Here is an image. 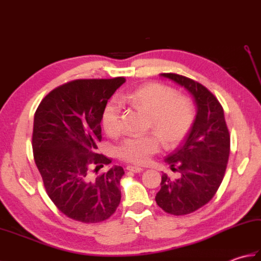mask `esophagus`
<instances>
[{
    "label": "esophagus",
    "mask_w": 261,
    "mask_h": 261,
    "mask_svg": "<svg viewBox=\"0 0 261 261\" xmlns=\"http://www.w3.org/2000/svg\"><path fill=\"white\" fill-rule=\"evenodd\" d=\"M126 170L132 171V173H141L143 168L138 167V166H126Z\"/></svg>",
    "instance_id": "obj_1"
}]
</instances>
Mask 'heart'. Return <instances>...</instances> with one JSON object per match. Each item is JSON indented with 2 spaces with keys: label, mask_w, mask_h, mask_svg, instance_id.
Wrapping results in <instances>:
<instances>
[{
  "label": "heart",
  "mask_w": 261,
  "mask_h": 261,
  "mask_svg": "<svg viewBox=\"0 0 261 261\" xmlns=\"http://www.w3.org/2000/svg\"><path fill=\"white\" fill-rule=\"evenodd\" d=\"M120 102L129 103L149 113L148 124L153 127L167 146L180 142L190 132L195 119L193 104L185 96L176 95L173 88L150 83L127 95L120 96ZM102 124L107 134L116 137L121 134L120 108L111 102L104 109ZM162 140L157 134L130 137L122 141L118 148L121 159L136 165H145L152 154L159 151Z\"/></svg>",
  "instance_id": "obj_1"
}]
</instances>
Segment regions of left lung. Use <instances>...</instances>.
Here are the masks:
<instances>
[{"label": "left lung", "mask_w": 261, "mask_h": 261, "mask_svg": "<svg viewBox=\"0 0 261 261\" xmlns=\"http://www.w3.org/2000/svg\"><path fill=\"white\" fill-rule=\"evenodd\" d=\"M165 79L186 88L197 112L184 142L165 158L176 178L163 174L156 202L165 212L185 215L208 203L223 180L230 154V135L222 105L199 83L164 73Z\"/></svg>", "instance_id": "left-lung-1"}]
</instances>
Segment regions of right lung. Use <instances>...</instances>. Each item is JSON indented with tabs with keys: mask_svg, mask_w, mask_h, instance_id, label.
Instances as JSON below:
<instances>
[{
	"mask_svg": "<svg viewBox=\"0 0 261 261\" xmlns=\"http://www.w3.org/2000/svg\"><path fill=\"white\" fill-rule=\"evenodd\" d=\"M124 82L116 77L66 83L49 93L35 113L33 158L46 192L60 212L80 222H102L121 201L123 168L93 173L112 162L96 153V145L102 140L103 111Z\"/></svg>",
	"mask_w": 261,
	"mask_h": 261,
	"instance_id": "add662e5",
	"label": "right lung"
}]
</instances>
